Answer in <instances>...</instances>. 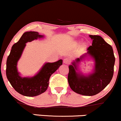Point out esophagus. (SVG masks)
I'll return each instance as SVG.
<instances>
[{
  "mask_svg": "<svg viewBox=\"0 0 121 121\" xmlns=\"http://www.w3.org/2000/svg\"><path fill=\"white\" fill-rule=\"evenodd\" d=\"M70 62V58H66L63 59V63H65V64H69Z\"/></svg>",
  "mask_w": 121,
  "mask_h": 121,
  "instance_id": "esophagus-1",
  "label": "esophagus"
}]
</instances>
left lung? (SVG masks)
Masks as SVG:
<instances>
[{
	"mask_svg": "<svg viewBox=\"0 0 121 121\" xmlns=\"http://www.w3.org/2000/svg\"><path fill=\"white\" fill-rule=\"evenodd\" d=\"M93 39L92 46L87 48L86 55H90L95 60L94 73L88 77L78 74L76 63L85 55L78 58L69 66L68 82L75 93L87 96L97 94L103 90L112 81L114 74L115 56L112 47L101 36L90 35Z\"/></svg>",
	"mask_w": 121,
	"mask_h": 121,
	"instance_id": "1",
	"label": "left lung"
}]
</instances>
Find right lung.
I'll return each mask as SVG.
<instances>
[{
  "label": "right lung",
  "mask_w": 121,
  "mask_h": 121,
  "mask_svg": "<svg viewBox=\"0 0 121 121\" xmlns=\"http://www.w3.org/2000/svg\"><path fill=\"white\" fill-rule=\"evenodd\" d=\"M42 37L43 35L35 31L24 32L19 41L13 46L7 59V78L13 89L23 95L35 97L45 92L48 88L51 75L62 65V59L54 63H46L34 77H20L17 70V62L21 56L26 43Z\"/></svg>",
  "instance_id": "obj_1"
}]
</instances>
